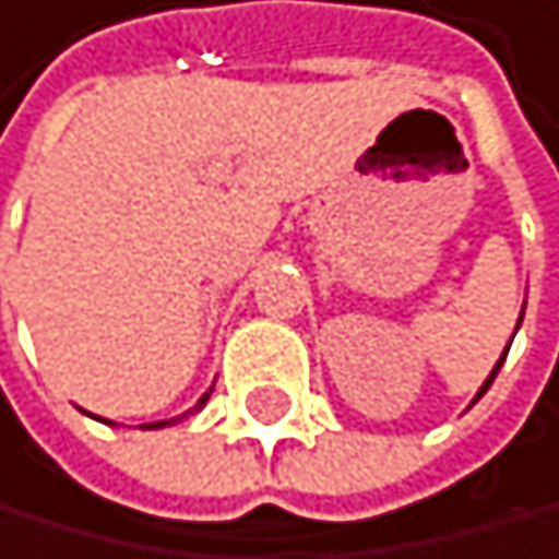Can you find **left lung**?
I'll list each match as a JSON object with an SVG mask.
<instances>
[{
    "label": "left lung",
    "mask_w": 559,
    "mask_h": 559,
    "mask_svg": "<svg viewBox=\"0 0 559 559\" xmlns=\"http://www.w3.org/2000/svg\"><path fill=\"white\" fill-rule=\"evenodd\" d=\"M503 356H507V353H503ZM499 364H503V360H499ZM499 364H496V371H499ZM496 371H492L489 378H485V385H481V392H478V395H485V389H489V385H492V378H496Z\"/></svg>",
    "instance_id": "obj_1"
}]
</instances>
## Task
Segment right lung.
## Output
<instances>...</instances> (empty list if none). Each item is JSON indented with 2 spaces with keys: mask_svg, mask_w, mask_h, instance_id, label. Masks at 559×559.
I'll use <instances>...</instances> for the list:
<instances>
[{
  "mask_svg": "<svg viewBox=\"0 0 559 559\" xmlns=\"http://www.w3.org/2000/svg\"><path fill=\"white\" fill-rule=\"evenodd\" d=\"M199 403H206V395H203V400H199ZM145 428H164V425H145Z\"/></svg>",
  "mask_w": 559,
  "mask_h": 559,
  "instance_id": "add662e5",
  "label": "right lung"
}]
</instances>
